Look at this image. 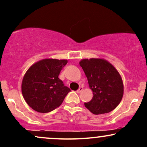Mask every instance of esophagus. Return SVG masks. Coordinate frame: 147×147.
<instances>
[{
    "instance_id": "esophagus-1",
    "label": "esophagus",
    "mask_w": 147,
    "mask_h": 147,
    "mask_svg": "<svg viewBox=\"0 0 147 147\" xmlns=\"http://www.w3.org/2000/svg\"><path fill=\"white\" fill-rule=\"evenodd\" d=\"M82 90H83V87H79L78 90H77V93H79V92H82Z\"/></svg>"
}]
</instances>
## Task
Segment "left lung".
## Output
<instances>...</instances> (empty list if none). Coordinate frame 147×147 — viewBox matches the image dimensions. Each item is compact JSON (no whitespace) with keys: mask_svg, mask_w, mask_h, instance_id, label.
Segmentation results:
<instances>
[{"mask_svg":"<svg viewBox=\"0 0 147 147\" xmlns=\"http://www.w3.org/2000/svg\"><path fill=\"white\" fill-rule=\"evenodd\" d=\"M79 65L86 76L93 97L86 107L95 115L104 114L119 105L124 94L122 77L113 65L103 59H84Z\"/></svg>","mask_w":147,"mask_h":147,"instance_id":"obj_1","label":"left lung"}]
</instances>
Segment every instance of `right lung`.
<instances>
[{
  "label": "right lung",
  "instance_id": "1",
  "mask_svg": "<svg viewBox=\"0 0 147 147\" xmlns=\"http://www.w3.org/2000/svg\"><path fill=\"white\" fill-rule=\"evenodd\" d=\"M67 63L66 59H45L27 70L21 90L25 102L33 110L45 113L62 104L70 89L64 86L59 75Z\"/></svg>",
  "mask_w": 147,
  "mask_h": 147
}]
</instances>
